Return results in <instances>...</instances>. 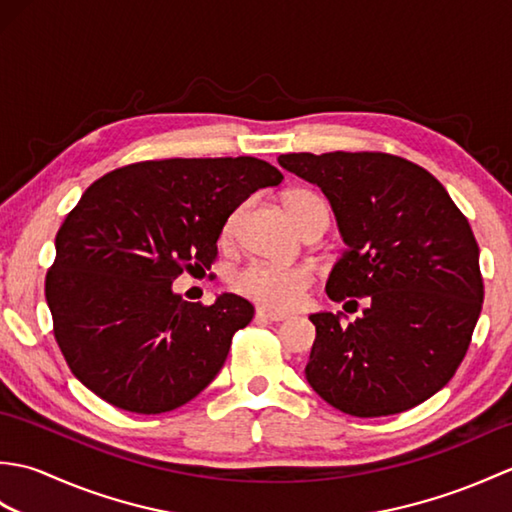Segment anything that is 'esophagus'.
Returning <instances> with one entry per match:
<instances>
[{"mask_svg":"<svg viewBox=\"0 0 512 512\" xmlns=\"http://www.w3.org/2000/svg\"><path fill=\"white\" fill-rule=\"evenodd\" d=\"M257 319L268 321V323H279L286 319V314L281 312H273V310H266V308H257Z\"/></svg>","mask_w":512,"mask_h":512,"instance_id":"34e87169","label":"esophagus"}]
</instances>
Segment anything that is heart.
Listing matches in <instances>:
<instances>
[{
  "mask_svg": "<svg viewBox=\"0 0 512 512\" xmlns=\"http://www.w3.org/2000/svg\"><path fill=\"white\" fill-rule=\"evenodd\" d=\"M284 204L290 213L292 220L301 226L306 222V217L314 211L325 209V202L317 193L306 189H292L284 195ZM239 217H242V209H235L226 217L222 226V242H233L237 233ZM312 284V275L308 268L303 266H286V264H270V262H253L237 270L233 277V288L239 295L255 301L257 306L286 312L292 310L306 295V290Z\"/></svg>",
  "mask_w": 512,
  "mask_h": 512,
  "instance_id": "heart-1",
  "label": "heart"
}]
</instances>
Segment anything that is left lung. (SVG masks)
<instances>
[{
    "mask_svg": "<svg viewBox=\"0 0 512 512\" xmlns=\"http://www.w3.org/2000/svg\"><path fill=\"white\" fill-rule=\"evenodd\" d=\"M277 160L317 184L339 224L345 250L328 297L365 303L347 325L343 312L310 314V387L356 418L420 405L453 378L480 319L484 284L469 220L427 169L405 158L332 151Z\"/></svg>",
    "mask_w": 512,
    "mask_h": 512,
    "instance_id": "8db88e82",
    "label": "left lung"
}]
</instances>
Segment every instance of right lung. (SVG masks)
Masks as SVG:
<instances>
[{"instance_id":"add662e5","label":"right lung","mask_w":512,"mask_h":512,"mask_svg":"<svg viewBox=\"0 0 512 512\" xmlns=\"http://www.w3.org/2000/svg\"><path fill=\"white\" fill-rule=\"evenodd\" d=\"M266 160H145L96 180L61 224L46 275L54 339L81 383L132 413H165L220 372L253 303H189L173 279L209 270L226 217L277 187Z\"/></svg>"}]
</instances>
